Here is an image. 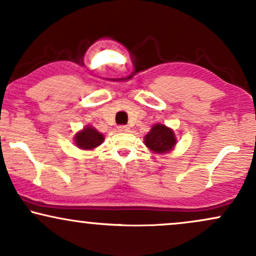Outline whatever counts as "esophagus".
<instances>
[{"label":"esophagus","mask_w":256,"mask_h":256,"mask_svg":"<svg viewBox=\"0 0 256 256\" xmlns=\"http://www.w3.org/2000/svg\"><path fill=\"white\" fill-rule=\"evenodd\" d=\"M118 131L119 132H128V131H130V128H128V126L122 125V126H119V128H118Z\"/></svg>","instance_id":"esophagus-1"}]
</instances>
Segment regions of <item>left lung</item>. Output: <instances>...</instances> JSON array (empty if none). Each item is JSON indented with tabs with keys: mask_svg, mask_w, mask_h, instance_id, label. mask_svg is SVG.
<instances>
[{
	"mask_svg": "<svg viewBox=\"0 0 256 256\" xmlns=\"http://www.w3.org/2000/svg\"><path fill=\"white\" fill-rule=\"evenodd\" d=\"M144 144L155 154H168L177 144V137L171 128L158 122L152 126L150 131L144 136Z\"/></svg>",
	"mask_w": 256,
	"mask_h": 256,
	"instance_id": "8db88e82",
	"label": "left lung"
}]
</instances>
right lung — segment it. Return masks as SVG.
<instances>
[{
  "label": "right lung",
  "mask_w": 256,
  "mask_h": 256,
  "mask_svg": "<svg viewBox=\"0 0 256 256\" xmlns=\"http://www.w3.org/2000/svg\"><path fill=\"white\" fill-rule=\"evenodd\" d=\"M74 144L82 150H94L104 143V136L94 126L86 125L74 134Z\"/></svg>",
  "instance_id": "right-lung-1"
}]
</instances>
